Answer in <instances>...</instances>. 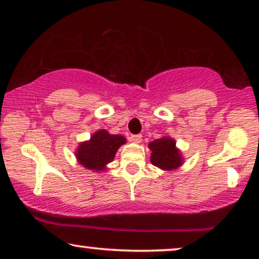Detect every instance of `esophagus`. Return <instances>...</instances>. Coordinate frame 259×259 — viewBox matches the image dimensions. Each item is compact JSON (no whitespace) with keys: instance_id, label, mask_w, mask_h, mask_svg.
<instances>
[{"instance_id":"1","label":"esophagus","mask_w":259,"mask_h":259,"mask_svg":"<svg viewBox=\"0 0 259 259\" xmlns=\"http://www.w3.org/2000/svg\"><path fill=\"white\" fill-rule=\"evenodd\" d=\"M130 141L133 142V143H141L142 135H133V136H130Z\"/></svg>"}]
</instances>
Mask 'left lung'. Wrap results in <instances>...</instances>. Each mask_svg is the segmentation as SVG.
I'll return each instance as SVG.
<instances>
[{"label":"left lung","instance_id":"obj_1","mask_svg":"<svg viewBox=\"0 0 259 259\" xmlns=\"http://www.w3.org/2000/svg\"><path fill=\"white\" fill-rule=\"evenodd\" d=\"M151 156L152 165L164 171H174L183 165L184 158L180 149L176 147V141L169 136H163L148 144Z\"/></svg>","mask_w":259,"mask_h":259}]
</instances>
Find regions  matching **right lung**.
Here are the masks:
<instances>
[{
    "label": "right lung",
    "mask_w": 259,
    "mask_h": 259,
    "mask_svg": "<svg viewBox=\"0 0 259 259\" xmlns=\"http://www.w3.org/2000/svg\"><path fill=\"white\" fill-rule=\"evenodd\" d=\"M126 143L122 135H112L105 129H100L90 136V140L81 142L75 150L78 164L94 172H102L107 165L114 161L115 155L121 145Z\"/></svg>",
    "instance_id": "obj_1"
}]
</instances>
